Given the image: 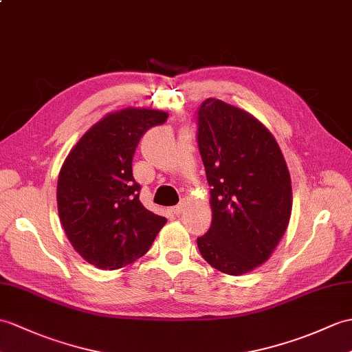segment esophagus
<instances>
[{
  "mask_svg": "<svg viewBox=\"0 0 352 352\" xmlns=\"http://www.w3.org/2000/svg\"><path fill=\"white\" fill-rule=\"evenodd\" d=\"M184 207H186V204L184 202H179L178 204V206H175V207H173V213L174 214H182L183 213V211H184Z\"/></svg>",
  "mask_w": 352,
  "mask_h": 352,
  "instance_id": "34e87169",
  "label": "esophagus"
}]
</instances>
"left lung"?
Returning a JSON list of instances; mask_svg holds the SVG:
<instances>
[{
	"label": "left lung",
	"instance_id": "left-lung-1",
	"mask_svg": "<svg viewBox=\"0 0 352 352\" xmlns=\"http://www.w3.org/2000/svg\"><path fill=\"white\" fill-rule=\"evenodd\" d=\"M196 141L213 207L210 230L196 240L201 255L226 274L252 272L272 255L291 217L282 151L256 118L216 99L196 112Z\"/></svg>",
	"mask_w": 352,
	"mask_h": 352
}]
</instances>
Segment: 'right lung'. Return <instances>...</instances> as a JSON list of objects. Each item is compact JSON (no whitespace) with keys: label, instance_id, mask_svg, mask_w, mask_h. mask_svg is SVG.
I'll return each mask as SVG.
<instances>
[{"label":"right lung","instance_id":"add662e5","mask_svg":"<svg viewBox=\"0 0 352 352\" xmlns=\"http://www.w3.org/2000/svg\"><path fill=\"white\" fill-rule=\"evenodd\" d=\"M168 113L129 108L104 117L79 139L60 170L58 214L72 246L89 264L117 270L144 256L166 219L139 201L132 162L146 130Z\"/></svg>","mask_w":352,"mask_h":352}]
</instances>
